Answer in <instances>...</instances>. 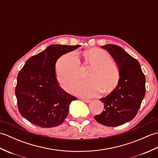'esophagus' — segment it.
<instances>
[{"mask_svg": "<svg viewBox=\"0 0 158 158\" xmlns=\"http://www.w3.org/2000/svg\"><path fill=\"white\" fill-rule=\"evenodd\" d=\"M81 100H83V102H86V103H89V102H91V100H88V99H85V98H81Z\"/></svg>", "mask_w": 158, "mask_h": 158, "instance_id": "34e87169", "label": "esophagus"}]
</instances>
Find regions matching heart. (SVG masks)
I'll use <instances>...</instances> for the list:
<instances>
[{
	"instance_id": "heart-1",
	"label": "heart",
	"mask_w": 158,
	"mask_h": 158,
	"mask_svg": "<svg viewBox=\"0 0 158 158\" xmlns=\"http://www.w3.org/2000/svg\"><path fill=\"white\" fill-rule=\"evenodd\" d=\"M83 64L91 69L88 80L77 87L75 93L84 97H92L100 92L109 94L115 90L121 78L118 66L113 61L110 53L100 48H92L83 52ZM56 76L60 85L67 92H72L81 78L80 60L75 52L60 57L55 67Z\"/></svg>"
}]
</instances>
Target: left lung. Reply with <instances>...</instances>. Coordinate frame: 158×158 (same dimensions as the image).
<instances>
[{"label":"left lung","instance_id":"1","mask_svg":"<svg viewBox=\"0 0 158 158\" xmlns=\"http://www.w3.org/2000/svg\"><path fill=\"white\" fill-rule=\"evenodd\" d=\"M102 48L115 60L121 78L116 89L100 99L104 102V110L94 118L102 125L118 126L132 120L138 113L145 95V76L138 60L122 48L110 44Z\"/></svg>","mask_w":158,"mask_h":158}]
</instances>
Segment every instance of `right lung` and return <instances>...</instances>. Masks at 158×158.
Here are the masks:
<instances>
[{
	"mask_svg": "<svg viewBox=\"0 0 158 158\" xmlns=\"http://www.w3.org/2000/svg\"><path fill=\"white\" fill-rule=\"evenodd\" d=\"M80 45H52L31 57L17 78L15 96L20 114L41 127L60 125L68 115L69 105L76 97L58 85L55 65L60 56Z\"/></svg>",
	"mask_w": 158,
	"mask_h": 158,
	"instance_id": "add662e5",
	"label": "right lung"
}]
</instances>
